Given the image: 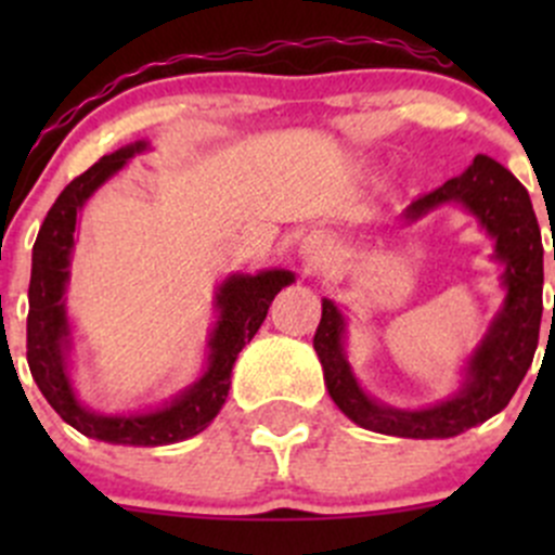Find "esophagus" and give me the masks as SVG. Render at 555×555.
Returning <instances> with one entry per match:
<instances>
[{"label": "esophagus", "mask_w": 555, "mask_h": 555, "mask_svg": "<svg viewBox=\"0 0 555 555\" xmlns=\"http://www.w3.org/2000/svg\"><path fill=\"white\" fill-rule=\"evenodd\" d=\"M327 251H330V242H324L322 236H309L304 242V246H300V255H304L309 262H319Z\"/></svg>", "instance_id": "obj_1"}]
</instances>
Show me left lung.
<instances>
[{
    "mask_svg": "<svg viewBox=\"0 0 555 555\" xmlns=\"http://www.w3.org/2000/svg\"><path fill=\"white\" fill-rule=\"evenodd\" d=\"M443 204H459L494 238V260L505 266V304L467 362L464 384L438 405L402 411L362 391L344 349L346 319L333 300H322L313 349L324 371V386L335 405L354 424L395 438H453L500 413L516 395L534 360L542 322V236L529 193L502 164L475 155L467 171L422 195L405 209L416 222ZM555 257V251H553Z\"/></svg>",
    "mask_w": 555,
    "mask_h": 555,
    "instance_id": "left-lung-1",
    "label": "left lung"
}]
</instances>
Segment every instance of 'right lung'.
I'll list each match as a JSON object with an SVG mask.
<instances>
[{"instance_id":"obj_1","label":"right lung","mask_w":555,"mask_h":555,"mask_svg":"<svg viewBox=\"0 0 555 555\" xmlns=\"http://www.w3.org/2000/svg\"><path fill=\"white\" fill-rule=\"evenodd\" d=\"M147 142H133L104 155L99 164L72 179L44 217L31 251L29 319H26V360L44 400L66 424L86 438L115 446H169L204 433L211 418L225 405L231 389L233 362L251 340L266 319L268 306L279 289L295 282L289 271L233 273L220 284L215 309L220 311L209 335L206 371L193 386L150 413L102 416L77 400L69 382V322H66L64 293L69 284V262L75 249L77 211L109 177H115Z\"/></svg>"}]
</instances>
